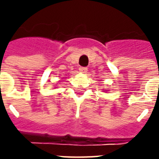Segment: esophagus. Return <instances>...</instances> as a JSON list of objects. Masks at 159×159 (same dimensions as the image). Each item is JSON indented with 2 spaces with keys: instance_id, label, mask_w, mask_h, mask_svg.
<instances>
[{
  "instance_id": "obj_1",
  "label": "esophagus",
  "mask_w": 159,
  "mask_h": 159,
  "mask_svg": "<svg viewBox=\"0 0 159 159\" xmlns=\"http://www.w3.org/2000/svg\"><path fill=\"white\" fill-rule=\"evenodd\" d=\"M79 71H80V72H83V73H84V72H87V67H79Z\"/></svg>"
}]
</instances>
